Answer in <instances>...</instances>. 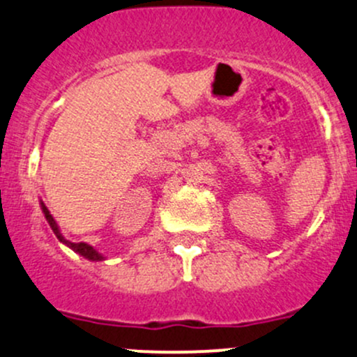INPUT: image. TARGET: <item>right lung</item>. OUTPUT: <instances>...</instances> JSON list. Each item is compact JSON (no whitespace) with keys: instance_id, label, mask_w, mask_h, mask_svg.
<instances>
[{"instance_id":"right-lung-1","label":"right lung","mask_w":357,"mask_h":357,"mask_svg":"<svg viewBox=\"0 0 357 357\" xmlns=\"http://www.w3.org/2000/svg\"><path fill=\"white\" fill-rule=\"evenodd\" d=\"M39 204H41L44 218H46V222L50 223L51 230H53L54 235H56V238L61 242V244H65V245H67V248L72 249V251H75L77 255L84 256V258L89 259V261H105V259H106V256L101 255V252H99L96 248H93V245H91V244H86V242H72V241H67V238L63 237V234H61V230H60V227H58L56 220L53 218V215H51L50 209H47V206L44 204L43 201H41V203H39Z\"/></svg>"}]
</instances>
